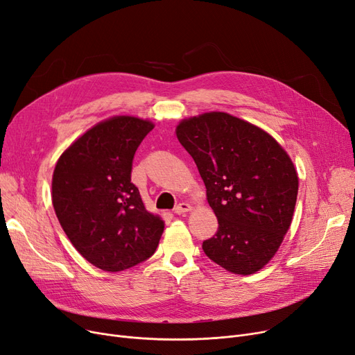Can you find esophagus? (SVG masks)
Segmentation results:
<instances>
[{"label":"esophagus","instance_id":"esophagus-1","mask_svg":"<svg viewBox=\"0 0 355 355\" xmlns=\"http://www.w3.org/2000/svg\"><path fill=\"white\" fill-rule=\"evenodd\" d=\"M191 210H193V206H191L190 203H187V202H184V203H180V205L174 209V213H177V214H184V213L191 211Z\"/></svg>","mask_w":355,"mask_h":355}]
</instances>
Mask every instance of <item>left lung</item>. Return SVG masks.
Returning a JSON list of instances; mask_svg holds the SVG:
<instances>
[{
    "label": "left lung",
    "mask_w": 355,
    "mask_h": 355,
    "mask_svg": "<svg viewBox=\"0 0 355 355\" xmlns=\"http://www.w3.org/2000/svg\"><path fill=\"white\" fill-rule=\"evenodd\" d=\"M175 133L198 168L219 222L203 251L234 274L264 268L295 213L299 177L288 153L264 129L225 112L182 119Z\"/></svg>",
    "instance_id": "obj_1"
}]
</instances>
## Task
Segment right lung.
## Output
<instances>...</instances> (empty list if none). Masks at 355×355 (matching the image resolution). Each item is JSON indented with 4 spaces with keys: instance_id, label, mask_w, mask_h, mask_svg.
Masks as SVG:
<instances>
[{
    "instance_id": "obj_1",
    "label": "right lung",
    "mask_w": 355,
    "mask_h": 355,
    "mask_svg": "<svg viewBox=\"0 0 355 355\" xmlns=\"http://www.w3.org/2000/svg\"><path fill=\"white\" fill-rule=\"evenodd\" d=\"M155 128L148 119L113 116L75 139L59 157L52 205L71 243L89 264L117 272L155 252L164 232L130 181L133 155Z\"/></svg>"
}]
</instances>
